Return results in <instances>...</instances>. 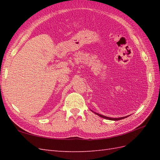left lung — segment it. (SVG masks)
Wrapping results in <instances>:
<instances>
[{"instance_id": "obj_1", "label": "left lung", "mask_w": 160, "mask_h": 160, "mask_svg": "<svg viewBox=\"0 0 160 160\" xmlns=\"http://www.w3.org/2000/svg\"><path fill=\"white\" fill-rule=\"evenodd\" d=\"M96 115H98V116H100L101 118H104V119H107V120H114V121H116V120H122V119H124V118H126L128 117L129 115H128V116H125V117H122V118H109V117H107V116H104V115H100L99 113H95Z\"/></svg>"}]
</instances>
